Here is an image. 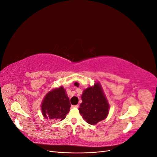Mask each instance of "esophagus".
I'll use <instances>...</instances> for the list:
<instances>
[{
	"mask_svg": "<svg viewBox=\"0 0 157 157\" xmlns=\"http://www.w3.org/2000/svg\"><path fill=\"white\" fill-rule=\"evenodd\" d=\"M71 107L72 108H78V105H71Z\"/></svg>",
	"mask_w": 157,
	"mask_h": 157,
	"instance_id": "esophagus-1",
	"label": "esophagus"
}]
</instances>
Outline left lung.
Instances as JSON below:
<instances>
[{
	"label": "left lung",
	"instance_id": "left-lung-1",
	"mask_svg": "<svg viewBox=\"0 0 157 157\" xmlns=\"http://www.w3.org/2000/svg\"><path fill=\"white\" fill-rule=\"evenodd\" d=\"M78 84L75 82V85ZM82 102L78 109L84 121L90 124H96L107 117L109 105L99 84L84 90L81 96Z\"/></svg>",
	"mask_w": 157,
	"mask_h": 157
}]
</instances>
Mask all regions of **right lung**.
Listing matches in <instances>:
<instances>
[{"mask_svg": "<svg viewBox=\"0 0 157 157\" xmlns=\"http://www.w3.org/2000/svg\"><path fill=\"white\" fill-rule=\"evenodd\" d=\"M71 107L69 99L65 90L61 86L46 95L42 103V113L46 118L62 121Z\"/></svg>", "mask_w": 157, "mask_h": 157, "instance_id": "1", "label": "right lung"}]
</instances>
